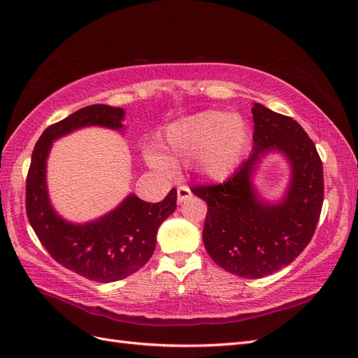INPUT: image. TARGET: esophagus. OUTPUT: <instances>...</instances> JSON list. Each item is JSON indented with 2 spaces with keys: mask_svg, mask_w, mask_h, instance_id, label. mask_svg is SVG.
<instances>
[{
  "mask_svg": "<svg viewBox=\"0 0 358 358\" xmlns=\"http://www.w3.org/2000/svg\"><path fill=\"white\" fill-rule=\"evenodd\" d=\"M191 196H192V192H191V189H189L187 185L178 187V201H179V203L191 199Z\"/></svg>",
  "mask_w": 358,
  "mask_h": 358,
  "instance_id": "obj_1",
  "label": "esophagus"
}]
</instances>
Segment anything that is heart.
<instances>
[{
  "label": "heart",
  "instance_id": "heart-1",
  "mask_svg": "<svg viewBox=\"0 0 358 358\" xmlns=\"http://www.w3.org/2000/svg\"><path fill=\"white\" fill-rule=\"evenodd\" d=\"M249 145V128L239 115L203 110L170 124L164 133L167 164L197 158L200 170L224 179L241 164Z\"/></svg>",
  "mask_w": 358,
  "mask_h": 358
}]
</instances>
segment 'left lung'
Instances as JSON below:
<instances>
[{
  "label": "left lung",
  "mask_w": 358,
  "mask_h": 358,
  "mask_svg": "<svg viewBox=\"0 0 358 358\" xmlns=\"http://www.w3.org/2000/svg\"><path fill=\"white\" fill-rule=\"evenodd\" d=\"M254 152L222 183L192 187L206 201L204 248L227 272L246 279L272 275L301 254L313 233L324 201L322 162L305 129L294 119L252 107ZM280 150L293 173L279 205L259 200L252 185L257 161L267 150Z\"/></svg>",
  "instance_id": "1"
}]
</instances>
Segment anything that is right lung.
Returning a JSON list of instances; mask_svg holds the SVG:
<instances>
[{"label":"right lung","instance_id":"obj_1","mask_svg":"<svg viewBox=\"0 0 358 358\" xmlns=\"http://www.w3.org/2000/svg\"><path fill=\"white\" fill-rule=\"evenodd\" d=\"M124 110L106 104L79 109L49 125L32 150L25 208L32 230L57 263L95 282H113L136 273L152 257L161 222L176 209V188L159 203L128 196L117 208L90 224H71L52 209L46 189V158L52 142L74 129L100 125L121 129Z\"/></svg>","mask_w":358,"mask_h":358}]
</instances>
